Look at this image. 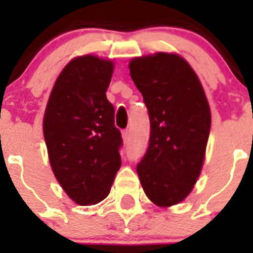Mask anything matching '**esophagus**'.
<instances>
[{
  "mask_svg": "<svg viewBox=\"0 0 253 253\" xmlns=\"http://www.w3.org/2000/svg\"><path fill=\"white\" fill-rule=\"evenodd\" d=\"M122 135H123V140H124V142H128L129 135H130V130H128V129H125V130H123Z\"/></svg>",
  "mask_w": 253,
  "mask_h": 253,
  "instance_id": "1",
  "label": "esophagus"
}]
</instances>
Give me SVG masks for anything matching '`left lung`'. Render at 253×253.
<instances>
[{"instance_id": "8db88e82", "label": "left lung", "mask_w": 253, "mask_h": 253, "mask_svg": "<svg viewBox=\"0 0 253 253\" xmlns=\"http://www.w3.org/2000/svg\"><path fill=\"white\" fill-rule=\"evenodd\" d=\"M131 80L148 109V149L137 173L152 203L167 208L191 193L205 158L211 115L194 69L177 54L133 58Z\"/></svg>"}]
</instances>
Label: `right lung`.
<instances>
[{"mask_svg": "<svg viewBox=\"0 0 253 253\" xmlns=\"http://www.w3.org/2000/svg\"><path fill=\"white\" fill-rule=\"evenodd\" d=\"M113 71L111 60L95 55L72 59L58 76L44 114L53 173L80 205L104 200L122 166V134L106 99Z\"/></svg>", "mask_w": 253, "mask_h": 253, "instance_id": "1", "label": "right lung"}]
</instances>
